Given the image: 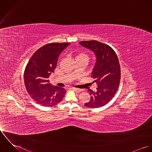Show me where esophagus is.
<instances>
[{"label": "esophagus", "mask_w": 152, "mask_h": 152, "mask_svg": "<svg viewBox=\"0 0 152 152\" xmlns=\"http://www.w3.org/2000/svg\"><path fill=\"white\" fill-rule=\"evenodd\" d=\"M71 89H72V90H74V91H76L77 92H78V93H80V92H81V89H78V88H71Z\"/></svg>", "instance_id": "1"}]
</instances>
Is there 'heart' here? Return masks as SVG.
I'll use <instances>...</instances> for the list:
<instances>
[{"label": "heart", "instance_id": "b5f03b06", "mask_svg": "<svg viewBox=\"0 0 152 152\" xmlns=\"http://www.w3.org/2000/svg\"><path fill=\"white\" fill-rule=\"evenodd\" d=\"M89 59V56L88 54L85 52H81L75 54V61H85L87 62Z\"/></svg>", "mask_w": 152, "mask_h": 152}]
</instances>
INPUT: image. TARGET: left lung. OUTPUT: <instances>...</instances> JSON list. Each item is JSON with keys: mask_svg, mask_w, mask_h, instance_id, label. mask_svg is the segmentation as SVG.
I'll use <instances>...</instances> for the list:
<instances>
[{"mask_svg": "<svg viewBox=\"0 0 152 152\" xmlns=\"http://www.w3.org/2000/svg\"><path fill=\"white\" fill-rule=\"evenodd\" d=\"M80 45L92 51L96 58L91 74L93 83L98 87L95 92L90 90L91 99L84 105L88 108L102 107L112 99L118 91L121 80V66L115 51L107 44L96 40L83 41Z\"/></svg>", "mask_w": 152, "mask_h": 152, "instance_id": "8db88e82", "label": "left lung"}]
</instances>
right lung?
<instances>
[{"label": "right lung", "mask_w": 152, "mask_h": 152, "mask_svg": "<svg viewBox=\"0 0 152 152\" xmlns=\"http://www.w3.org/2000/svg\"><path fill=\"white\" fill-rule=\"evenodd\" d=\"M69 44H45L33 54L26 65L24 84L28 94L38 104L51 107L63 100L66 93L65 89L51 85L48 78L56 69L60 54Z\"/></svg>", "instance_id": "right-lung-1"}]
</instances>
